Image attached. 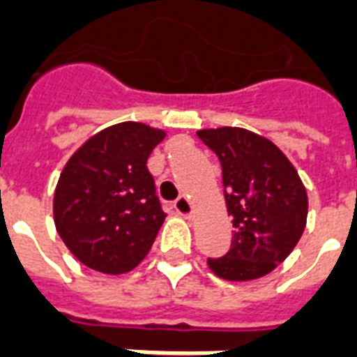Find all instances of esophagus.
<instances>
[{
	"mask_svg": "<svg viewBox=\"0 0 357 357\" xmlns=\"http://www.w3.org/2000/svg\"><path fill=\"white\" fill-rule=\"evenodd\" d=\"M174 208H176V211H178L181 217H185V219L192 217V211H195V206H192V202H190L189 197L179 198L178 202L174 204Z\"/></svg>",
	"mask_w": 357,
	"mask_h": 357,
	"instance_id": "1",
	"label": "esophagus"
}]
</instances>
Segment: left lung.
I'll return each instance as SVG.
<instances>
[{
	"mask_svg": "<svg viewBox=\"0 0 357 357\" xmlns=\"http://www.w3.org/2000/svg\"><path fill=\"white\" fill-rule=\"evenodd\" d=\"M217 153L234 241L228 255L208 266L225 281L245 282L268 275L303 236L309 211L298 170L275 144L241 127L198 130Z\"/></svg>",
	"mask_w": 357,
	"mask_h": 357,
	"instance_id": "left-lung-1",
	"label": "left lung"
}]
</instances>
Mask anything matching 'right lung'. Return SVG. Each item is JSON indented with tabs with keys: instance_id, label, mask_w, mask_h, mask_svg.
<instances>
[{
	"instance_id": "1",
	"label": "right lung",
	"mask_w": 357,
	"mask_h": 357,
	"mask_svg": "<svg viewBox=\"0 0 357 357\" xmlns=\"http://www.w3.org/2000/svg\"><path fill=\"white\" fill-rule=\"evenodd\" d=\"M165 136L167 130L123 121L88 138L67 160L54 190V222L84 266L123 275L148 257L167 219L148 170Z\"/></svg>"
}]
</instances>
